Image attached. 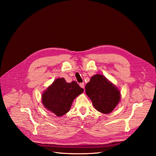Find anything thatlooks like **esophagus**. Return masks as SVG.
<instances>
[{"mask_svg": "<svg viewBox=\"0 0 156 156\" xmlns=\"http://www.w3.org/2000/svg\"><path fill=\"white\" fill-rule=\"evenodd\" d=\"M79 86L81 87V88H84V84L83 83H80V84H79Z\"/></svg>", "mask_w": 156, "mask_h": 156, "instance_id": "34e87169", "label": "esophagus"}]
</instances>
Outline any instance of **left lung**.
I'll return each mask as SVG.
<instances>
[{"mask_svg":"<svg viewBox=\"0 0 156 156\" xmlns=\"http://www.w3.org/2000/svg\"><path fill=\"white\" fill-rule=\"evenodd\" d=\"M87 95L94 107L100 112L108 114L114 110L120 100V91L103 75L97 74L91 77L85 86Z\"/></svg>","mask_w":156,"mask_h":156,"instance_id":"left-lung-1","label":"left lung"}]
</instances>
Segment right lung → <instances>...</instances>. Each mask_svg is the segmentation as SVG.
<instances>
[{
	"instance_id": "1",
	"label": "right lung",
	"mask_w": 156,
	"mask_h": 156,
	"mask_svg": "<svg viewBox=\"0 0 156 156\" xmlns=\"http://www.w3.org/2000/svg\"><path fill=\"white\" fill-rule=\"evenodd\" d=\"M83 90L76 81L68 83L64 78H58L42 94V103L47 109L61 116L69 111L74 99Z\"/></svg>"
}]
</instances>
